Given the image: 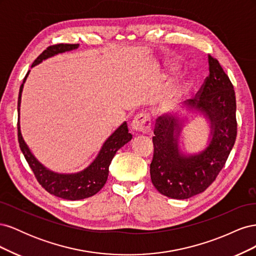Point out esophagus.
<instances>
[{"mask_svg":"<svg viewBox=\"0 0 256 256\" xmlns=\"http://www.w3.org/2000/svg\"><path fill=\"white\" fill-rule=\"evenodd\" d=\"M131 128L136 134H148L152 130V122L148 114H138L131 122Z\"/></svg>","mask_w":256,"mask_h":256,"instance_id":"esophagus-1","label":"esophagus"}]
</instances>
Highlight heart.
Segmentation results:
<instances>
[{"label":"heart","mask_w":256,"mask_h":256,"mask_svg":"<svg viewBox=\"0 0 256 256\" xmlns=\"http://www.w3.org/2000/svg\"><path fill=\"white\" fill-rule=\"evenodd\" d=\"M172 70V74H175L174 69H171ZM186 92H187V88H182V90H178L176 92H175V100H177L178 98H182V96H184ZM175 106V102H172L171 104V108H173Z\"/></svg>","instance_id":"b5f03b06"}]
</instances>
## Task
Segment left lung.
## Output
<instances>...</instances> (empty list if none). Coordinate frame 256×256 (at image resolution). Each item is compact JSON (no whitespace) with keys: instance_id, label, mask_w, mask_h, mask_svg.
Here are the masks:
<instances>
[{"instance_id":"8db88e82","label":"left lung","mask_w":256,"mask_h":256,"mask_svg":"<svg viewBox=\"0 0 256 256\" xmlns=\"http://www.w3.org/2000/svg\"><path fill=\"white\" fill-rule=\"evenodd\" d=\"M209 76L193 99L189 111L196 110L210 124V138L198 154L180 152L178 138L184 118L160 116L152 136L154 157L152 182L161 194L184 200L205 191L226 164L237 136L236 97L234 86L218 60L208 56Z\"/></svg>"}]
</instances>
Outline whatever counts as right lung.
<instances>
[{"label":"right lung","mask_w":256,"mask_h":256,"mask_svg":"<svg viewBox=\"0 0 256 256\" xmlns=\"http://www.w3.org/2000/svg\"><path fill=\"white\" fill-rule=\"evenodd\" d=\"M78 47L79 44H58L50 46V47L46 49L40 56L34 60L32 67L42 63L44 60L56 56L58 53L72 51ZM28 74L30 70L28 72L26 78L23 79V83L20 86L18 97V141L21 152L24 154V158L26 159L30 168H32L37 182H40L42 184V187H44V190L48 191L50 194L70 200H83L92 196L96 194L98 191H100V189L104 186L108 180V175H109V166L116 152L132 138V136L128 132L127 122H122V125L106 138L102 147V150H100L99 154H97V157L86 168L82 170V171L78 173L72 174H60L50 171V170L44 166L40 162L35 158L32 152L30 150L28 146L26 145L24 140H23L20 130L19 120L21 95L23 85H24Z\"/></svg>","instance_id":"obj_1"}]
</instances>
